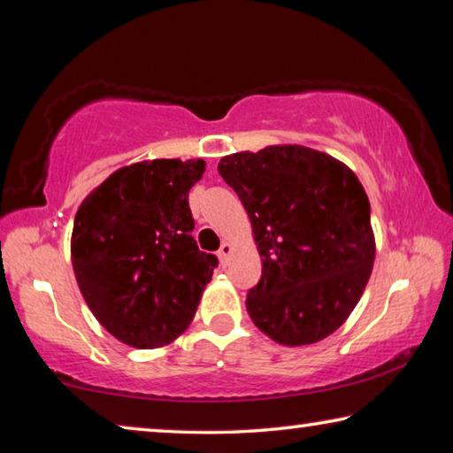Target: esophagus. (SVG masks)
<instances>
[{
  "instance_id": "obj_1",
  "label": "esophagus",
  "mask_w": 453,
  "mask_h": 453,
  "mask_svg": "<svg viewBox=\"0 0 453 453\" xmlns=\"http://www.w3.org/2000/svg\"><path fill=\"white\" fill-rule=\"evenodd\" d=\"M232 243L229 242H224L221 243V248H219V251H218V257H219V262L224 264V265H227V262H229V256H232Z\"/></svg>"
}]
</instances>
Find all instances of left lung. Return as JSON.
<instances>
[{
	"instance_id": "obj_1",
	"label": "left lung",
	"mask_w": 453,
	"mask_h": 453,
	"mask_svg": "<svg viewBox=\"0 0 453 453\" xmlns=\"http://www.w3.org/2000/svg\"><path fill=\"white\" fill-rule=\"evenodd\" d=\"M218 172L242 199L262 256V280L245 300L251 321L291 348L334 334L362 297L375 257L357 175L303 145L232 153Z\"/></svg>"
}]
</instances>
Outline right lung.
<instances>
[{
    "mask_svg": "<svg viewBox=\"0 0 453 453\" xmlns=\"http://www.w3.org/2000/svg\"><path fill=\"white\" fill-rule=\"evenodd\" d=\"M203 159L121 167L83 199L72 264L83 300L132 348H162L186 332L218 257L199 251L188 194Z\"/></svg>",
    "mask_w": 453,
    "mask_h": 453,
    "instance_id": "1",
    "label": "right lung"
}]
</instances>
